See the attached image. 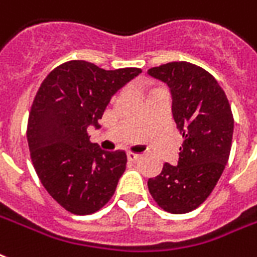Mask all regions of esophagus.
Listing matches in <instances>:
<instances>
[{
  "mask_svg": "<svg viewBox=\"0 0 257 257\" xmlns=\"http://www.w3.org/2000/svg\"><path fill=\"white\" fill-rule=\"evenodd\" d=\"M126 158H128L129 162H136V160L140 158V155L133 154V152H128V154H126Z\"/></svg>",
  "mask_w": 257,
  "mask_h": 257,
  "instance_id": "esophagus-1",
  "label": "esophagus"
}]
</instances>
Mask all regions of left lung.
Masks as SVG:
<instances>
[{"label": "left lung", "instance_id": "obj_1", "mask_svg": "<svg viewBox=\"0 0 257 257\" xmlns=\"http://www.w3.org/2000/svg\"><path fill=\"white\" fill-rule=\"evenodd\" d=\"M147 72L168 86L172 117L183 136L178 164L164 163L148 189L166 211L189 213L210 195L228 163L232 109L214 76L195 64L171 62Z\"/></svg>", "mask_w": 257, "mask_h": 257}]
</instances>
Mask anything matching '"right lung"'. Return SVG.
<instances>
[{
  "label": "right lung",
  "instance_id": "right-lung-1",
  "mask_svg": "<svg viewBox=\"0 0 257 257\" xmlns=\"http://www.w3.org/2000/svg\"><path fill=\"white\" fill-rule=\"evenodd\" d=\"M140 72L71 60L52 70L37 90L27 129L33 167L51 197L70 213H95L114 194L126 155L101 150L90 142L87 128L99 126L111 97Z\"/></svg>",
  "mask_w": 257,
  "mask_h": 257
}]
</instances>
